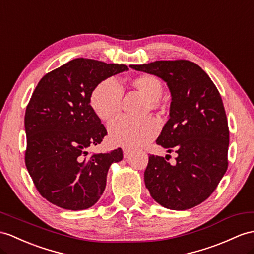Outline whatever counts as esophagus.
Listing matches in <instances>:
<instances>
[{
    "label": "esophagus",
    "mask_w": 254,
    "mask_h": 254,
    "mask_svg": "<svg viewBox=\"0 0 254 254\" xmlns=\"http://www.w3.org/2000/svg\"><path fill=\"white\" fill-rule=\"evenodd\" d=\"M130 153H131V151L129 150V148H123V154H124V157H125V158L129 157V155H130Z\"/></svg>",
    "instance_id": "34e87169"
}]
</instances>
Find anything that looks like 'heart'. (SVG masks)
<instances>
[{"label": "heart", "instance_id": "heart-1", "mask_svg": "<svg viewBox=\"0 0 254 254\" xmlns=\"http://www.w3.org/2000/svg\"><path fill=\"white\" fill-rule=\"evenodd\" d=\"M131 85L147 99L148 108L159 109V99L163 96L164 87L158 77L143 74L133 78ZM123 95V88L116 79L109 77L99 83L90 95V107L98 119L107 122L119 114L122 109ZM158 131V124L153 119L134 121L122 116L109 125L110 140L121 146L143 145L155 138Z\"/></svg>", "mask_w": 254, "mask_h": 254}]
</instances>
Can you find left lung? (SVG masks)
<instances>
[{"instance_id": "obj_1", "label": "left lung", "mask_w": 254, "mask_h": 254, "mask_svg": "<svg viewBox=\"0 0 254 254\" xmlns=\"http://www.w3.org/2000/svg\"><path fill=\"white\" fill-rule=\"evenodd\" d=\"M130 66L160 77L171 92L170 117L156 143L177 153L176 165L150 155L145 187L167 209L199 205L213 193L228 165L230 131L220 92L208 74L189 60Z\"/></svg>"}]
</instances>
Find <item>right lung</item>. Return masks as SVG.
I'll use <instances>...</instances> for the list:
<instances>
[{"instance_id": "add662e5", "label": "right lung", "mask_w": 254, "mask_h": 254, "mask_svg": "<svg viewBox=\"0 0 254 254\" xmlns=\"http://www.w3.org/2000/svg\"><path fill=\"white\" fill-rule=\"evenodd\" d=\"M125 64L76 58L47 73L33 91L24 115L26 166L39 193L67 210L94 206L107 185L110 166L123 151L88 155L107 129L90 107L96 86L127 71Z\"/></svg>"}]
</instances>
